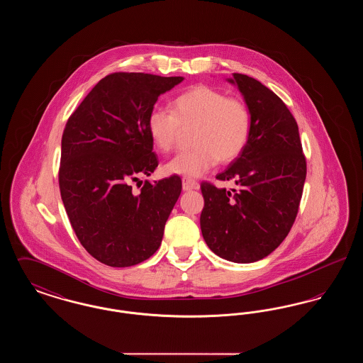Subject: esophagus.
<instances>
[{
	"instance_id": "esophagus-1",
	"label": "esophagus",
	"mask_w": 363,
	"mask_h": 363,
	"mask_svg": "<svg viewBox=\"0 0 363 363\" xmlns=\"http://www.w3.org/2000/svg\"><path fill=\"white\" fill-rule=\"evenodd\" d=\"M199 188H200V185H199L197 181H194V179H191V178H188V177H184V178H182V189L193 190L199 189Z\"/></svg>"
}]
</instances>
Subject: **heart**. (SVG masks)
Segmentation results:
<instances>
[{
    "mask_svg": "<svg viewBox=\"0 0 363 363\" xmlns=\"http://www.w3.org/2000/svg\"><path fill=\"white\" fill-rule=\"evenodd\" d=\"M252 113L237 98L206 86L191 88L173 101V111L154 107L147 118V130L160 152L175 145L181 128L191 130V148L174 156L164 172L200 177L216 163L231 162L241 155L252 135Z\"/></svg>",
    "mask_w": 363,
    "mask_h": 363,
    "instance_id": "heart-1",
    "label": "heart"
}]
</instances>
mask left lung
<instances>
[{"label":"left lung","mask_w":363,"mask_h":363,"mask_svg":"<svg viewBox=\"0 0 363 363\" xmlns=\"http://www.w3.org/2000/svg\"><path fill=\"white\" fill-rule=\"evenodd\" d=\"M252 113V135L220 181L237 189L203 182L200 225L208 247L222 259L247 264L271 255L290 233L306 178L298 125L283 101L259 80L234 73Z\"/></svg>","instance_id":"8db88e82"}]
</instances>
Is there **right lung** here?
Returning a JSON list of instances; mask_svg holds the SVG:
<instances>
[{"label": "right lung", "mask_w": 363, "mask_h": 363, "mask_svg": "<svg viewBox=\"0 0 363 363\" xmlns=\"http://www.w3.org/2000/svg\"><path fill=\"white\" fill-rule=\"evenodd\" d=\"M182 80L111 73L67 122L58 173L61 199L80 243L108 267L136 265L162 243L181 178L145 181L138 191L132 184L157 167L147 118L157 98Z\"/></svg>", "instance_id": "right-lung-1"}]
</instances>
